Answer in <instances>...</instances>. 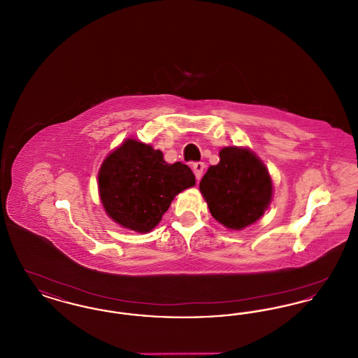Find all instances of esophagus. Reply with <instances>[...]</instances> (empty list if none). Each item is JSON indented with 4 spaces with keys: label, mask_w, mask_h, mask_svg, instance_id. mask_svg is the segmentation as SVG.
Returning a JSON list of instances; mask_svg holds the SVG:
<instances>
[{
    "label": "esophagus",
    "mask_w": 358,
    "mask_h": 358,
    "mask_svg": "<svg viewBox=\"0 0 358 358\" xmlns=\"http://www.w3.org/2000/svg\"><path fill=\"white\" fill-rule=\"evenodd\" d=\"M205 165L203 162H196V164H193V166H192V169H193V173H194V176H196V180L199 181L201 177H203V173H204Z\"/></svg>",
    "instance_id": "esophagus-1"
}]
</instances>
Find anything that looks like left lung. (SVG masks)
I'll list each match as a JSON object with an SVG mask.
<instances>
[{"label":"left lung","mask_w":358,"mask_h":358,"mask_svg":"<svg viewBox=\"0 0 358 358\" xmlns=\"http://www.w3.org/2000/svg\"><path fill=\"white\" fill-rule=\"evenodd\" d=\"M220 162L209 166L200 192L210 215L228 229L257 222L273 200V180L263 161L248 148L228 146Z\"/></svg>","instance_id":"1"}]
</instances>
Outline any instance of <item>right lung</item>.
I'll return each instance as SVG.
<instances>
[{
  "label": "right lung",
  "instance_id": "right-lung-1",
  "mask_svg": "<svg viewBox=\"0 0 358 358\" xmlns=\"http://www.w3.org/2000/svg\"><path fill=\"white\" fill-rule=\"evenodd\" d=\"M194 184V174L187 165L165 162L161 150L134 138H127L108 154L98 173L107 216L139 234L154 229L174 197Z\"/></svg>",
  "mask_w": 358,
  "mask_h": 358
}]
</instances>
